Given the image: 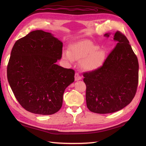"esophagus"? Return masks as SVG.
Instances as JSON below:
<instances>
[{"mask_svg": "<svg viewBox=\"0 0 146 146\" xmlns=\"http://www.w3.org/2000/svg\"><path fill=\"white\" fill-rule=\"evenodd\" d=\"M75 80L76 81H78V80H81V76L78 73H76V74H75Z\"/></svg>", "mask_w": 146, "mask_h": 146, "instance_id": "34e87169", "label": "esophagus"}]
</instances>
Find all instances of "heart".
Listing matches in <instances>:
<instances>
[{
  "instance_id": "b5f03b06",
  "label": "heart",
  "mask_w": 146,
  "mask_h": 146,
  "mask_svg": "<svg viewBox=\"0 0 146 146\" xmlns=\"http://www.w3.org/2000/svg\"><path fill=\"white\" fill-rule=\"evenodd\" d=\"M99 46L90 40L83 39L70 45L69 51L63 52V58L70 62L80 60L82 67L86 70H94L104 63L106 54Z\"/></svg>"
}]
</instances>
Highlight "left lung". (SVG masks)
Here are the masks:
<instances>
[{
    "mask_svg": "<svg viewBox=\"0 0 146 146\" xmlns=\"http://www.w3.org/2000/svg\"><path fill=\"white\" fill-rule=\"evenodd\" d=\"M104 36L109 37L110 34ZM113 39L116 45L102 66L83 74L86 105L93 113L117 111L131 102L136 92L139 78L137 56L121 32L117 31Z\"/></svg>",
    "mask_w": 146,
    "mask_h": 146,
    "instance_id": "8db88e82",
    "label": "left lung"
}]
</instances>
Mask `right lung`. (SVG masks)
Wrapping results in <instances>:
<instances>
[{
	"instance_id": "right-lung-1",
	"label": "right lung",
	"mask_w": 146,
	"mask_h": 146,
	"mask_svg": "<svg viewBox=\"0 0 146 146\" xmlns=\"http://www.w3.org/2000/svg\"><path fill=\"white\" fill-rule=\"evenodd\" d=\"M63 43L42 30H35L15 42L7 66L8 83L27 111L50 115L58 111L64 90L75 71L57 65Z\"/></svg>"
}]
</instances>
